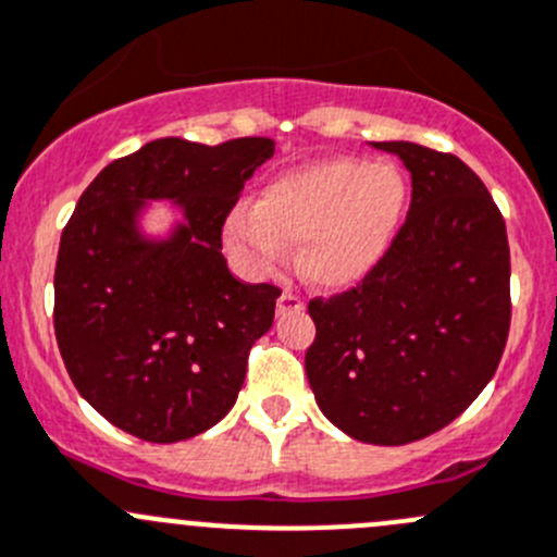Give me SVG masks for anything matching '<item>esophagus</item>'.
Masks as SVG:
<instances>
[{"label":"esophagus","mask_w":557,"mask_h":557,"mask_svg":"<svg viewBox=\"0 0 557 557\" xmlns=\"http://www.w3.org/2000/svg\"><path fill=\"white\" fill-rule=\"evenodd\" d=\"M290 310H305V301H301V296H296L294 290H283L277 299V312H290Z\"/></svg>","instance_id":"34e87169"}]
</instances>
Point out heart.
<instances>
[{
  "mask_svg": "<svg viewBox=\"0 0 557 557\" xmlns=\"http://www.w3.org/2000/svg\"><path fill=\"white\" fill-rule=\"evenodd\" d=\"M405 209V180L392 163L326 158L280 171L256 209L236 207L225 245L252 272H272L296 245V267L321 288H348L386 256Z\"/></svg>",
  "mask_w": 557,
  "mask_h": 557,
  "instance_id": "b5f03b06",
  "label": "heart"
}]
</instances>
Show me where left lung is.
I'll return each instance as SVG.
<instances>
[{
    "label": "left lung",
    "instance_id": "1",
    "mask_svg": "<svg viewBox=\"0 0 557 557\" xmlns=\"http://www.w3.org/2000/svg\"><path fill=\"white\" fill-rule=\"evenodd\" d=\"M410 209L361 285L312 299L305 370L318 408L361 444L438 433L482 394L509 337V239L484 182L455 154L410 141Z\"/></svg>",
    "mask_w": 557,
    "mask_h": 557
}]
</instances>
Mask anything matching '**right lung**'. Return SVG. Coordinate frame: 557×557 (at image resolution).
<instances>
[{
  "label": "right lung",
  "mask_w": 557,
  "mask_h": 557,
  "mask_svg": "<svg viewBox=\"0 0 557 557\" xmlns=\"http://www.w3.org/2000/svg\"><path fill=\"white\" fill-rule=\"evenodd\" d=\"M272 138L207 147L158 138L95 176L59 242L53 329L81 397L113 428L176 444L223 419L280 288L247 285L223 258V223ZM149 200L186 214L143 231Z\"/></svg>",
  "instance_id": "right-lung-1"
}]
</instances>
